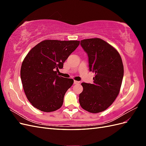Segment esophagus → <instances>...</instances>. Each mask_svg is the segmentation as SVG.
Returning <instances> with one entry per match:
<instances>
[{"label": "esophagus", "instance_id": "obj_1", "mask_svg": "<svg viewBox=\"0 0 146 146\" xmlns=\"http://www.w3.org/2000/svg\"><path fill=\"white\" fill-rule=\"evenodd\" d=\"M79 83H80V82H78V81H76V80H74V84H78Z\"/></svg>", "mask_w": 146, "mask_h": 146}]
</instances>
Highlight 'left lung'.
Returning a JSON list of instances; mask_svg holds the SVG:
<instances>
[{"mask_svg": "<svg viewBox=\"0 0 146 146\" xmlns=\"http://www.w3.org/2000/svg\"><path fill=\"white\" fill-rule=\"evenodd\" d=\"M80 45L88 56L90 71L95 73L94 83H82L83 90L79 103L86 111H104L117 97L123 76V66L119 52L100 38L82 40Z\"/></svg>", "mask_w": 146, "mask_h": 146, "instance_id": "8db88e82", "label": "left lung"}]
</instances>
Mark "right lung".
Masks as SVG:
<instances>
[{
  "mask_svg": "<svg viewBox=\"0 0 146 146\" xmlns=\"http://www.w3.org/2000/svg\"><path fill=\"white\" fill-rule=\"evenodd\" d=\"M80 44L79 41L44 40L31 49L21 68V78L27 99L44 112L60 108L72 78L57 75L63 63Z\"/></svg>",
  "mask_w": 146,
  "mask_h": 146,
  "instance_id": "obj_1",
  "label": "right lung"
}]
</instances>
